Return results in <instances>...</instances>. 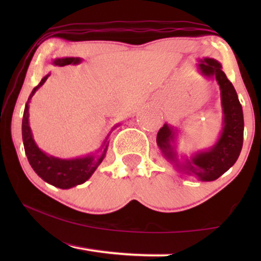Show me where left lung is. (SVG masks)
Masks as SVG:
<instances>
[{"label":"left lung","instance_id":"8db88e82","mask_svg":"<svg viewBox=\"0 0 261 261\" xmlns=\"http://www.w3.org/2000/svg\"><path fill=\"white\" fill-rule=\"evenodd\" d=\"M197 67L203 76L215 78L220 85L223 127L219 139L208 149L197 151L191 156L179 155L176 149L178 129L165 123L156 135V145L179 172L195 176L202 181H212L227 172L240 155L244 142V114L237 91L221 64L216 59L203 58Z\"/></svg>","mask_w":261,"mask_h":261}]
</instances>
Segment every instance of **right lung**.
<instances>
[{
    "mask_svg": "<svg viewBox=\"0 0 261 261\" xmlns=\"http://www.w3.org/2000/svg\"><path fill=\"white\" fill-rule=\"evenodd\" d=\"M82 58H73V57H66V58H56L53 59L52 64L55 66H65V65H77L82 62ZM47 73L42 78L40 83L32 90L28 101L24 107L23 117H22V140L23 147L26 152L27 159L30 162L32 169L35 171V173L45 180L46 183L53 185V187L59 189H70L77 185L83 184L87 181L89 178L92 176L96 169L99 166V164L105 159L107 149H108V137L107 135L105 141L102 142L101 147H99L96 153H90V154L84 156H78L73 159H62L57 158V156L49 155L44 151H41L35 144L32 129L30 127V102L31 98L33 97L35 91L38 90L41 85H44L46 80L49 77ZM119 126V123L115 124L112 128Z\"/></svg>",
    "mask_w": 261,
    "mask_h": 261,
    "instance_id": "1",
    "label": "right lung"
}]
</instances>
